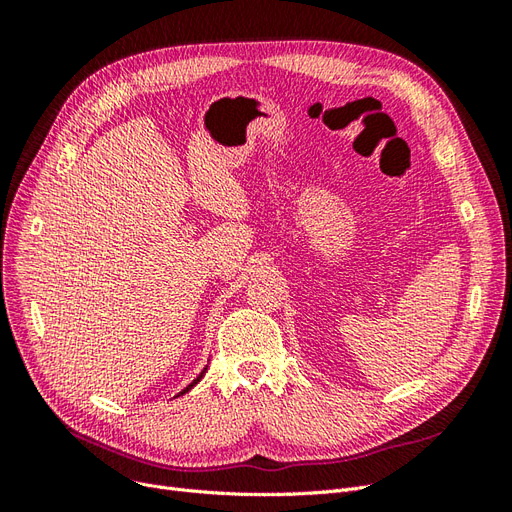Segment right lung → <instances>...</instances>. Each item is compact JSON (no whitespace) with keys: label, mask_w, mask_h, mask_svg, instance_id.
<instances>
[{"label":"right lung","mask_w":512,"mask_h":512,"mask_svg":"<svg viewBox=\"0 0 512 512\" xmlns=\"http://www.w3.org/2000/svg\"><path fill=\"white\" fill-rule=\"evenodd\" d=\"M205 371H207V365H205V369H203V371H200V374H198V376H196V378H194V380H192V382H190L188 386H185V389H183V391H181L179 395H175V397H181V395H185V393H188L190 389H194V386H196V384H198L200 380H203V376H205Z\"/></svg>","instance_id":"1"}]
</instances>
